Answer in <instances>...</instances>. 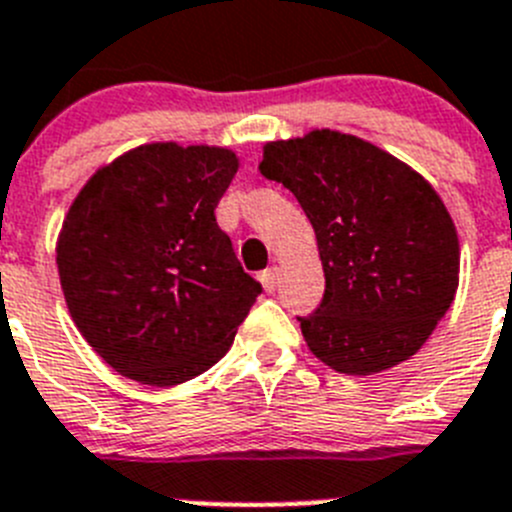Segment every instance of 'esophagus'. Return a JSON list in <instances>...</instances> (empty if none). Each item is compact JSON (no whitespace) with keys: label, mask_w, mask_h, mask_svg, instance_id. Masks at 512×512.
Here are the masks:
<instances>
[{"label":"esophagus","mask_w":512,"mask_h":512,"mask_svg":"<svg viewBox=\"0 0 512 512\" xmlns=\"http://www.w3.org/2000/svg\"><path fill=\"white\" fill-rule=\"evenodd\" d=\"M260 280H262V288H265L267 293H273L280 283V270L278 267H267L265 273L260 275Z\"/></svg>","instance_id":"obj_1"}]
</instances>
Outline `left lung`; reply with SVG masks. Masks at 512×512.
I'll return each instance as SVG.
<instances>
[{
	"instance_id": "left-lung-1",
	"label": "left lung",
	"mask_w": 512,
	"mask_h": 512,
	"mask_svg": "<svg viewBox=\"0 0 512 512\" xmlns=\"http://www.w3.org/2000/svg\"><path fill=\"white\" fill-rule=\"evenodd\" d=\"M260 173L316 232L324 298L298 316L316 357L375 375L418 352L459 285V239L439 193L380 147L331 130L267 142Z\"/></svg>"
}]
</instances>
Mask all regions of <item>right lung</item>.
<instances>
[{"label": "right lung", "mask_w": 512, "mask_h": 512, "mask_svg": "<svg viewBox=\"0 0 512 512\" xmlns=\"http://www.w3.org/2000/svg\"><path fill=\"white\" fill-rule=\"evenodd\" d=\"M237 168L224 147L142 145L96 170L68 209L63 296L119 375L170 388L232 347L262 293L214 216Z\"/></svg>", "instance_id": "add662e5"}]
</instances>
